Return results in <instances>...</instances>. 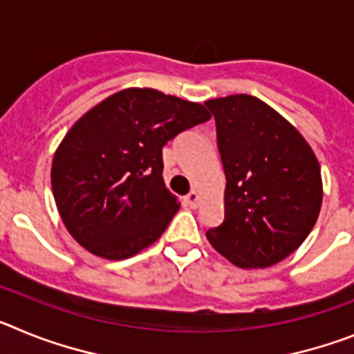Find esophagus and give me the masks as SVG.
<instances>
[{"mask_svg":"<svg viewBox=\"0 0 354 354\" xmlns=\"http://www.w3.org/2000/svg\"><path fill=\"white\" fill-rule=\"evenodd\" d=\"M184 204L189 205V207H192V209H195L196 205L200 204V193L196 192V189H192V192H189L186 196H184Z\"/></svg>","mask_w":354,"mask_h":354,"instance_id":"1","label":"esophagus"}]
</instances>
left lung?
<instances>
[{
  "mask_svg": "<svg viewBox=\"0 0 354 354\" xmlns=\"http://www.w3.org/2000/svg\"><path fill=\"white\" fill-rule=\"evenodd\" d=\"M216 120L227 186L225 220L207 230L243 270L278 264L301 246L323 204L321 167L303 134L248 93L205 101Z\"/></svg>",
  "mask_w": 354,
  "mask_h": 354,
  "instance_id": "obj_1",
  "label": "left lung"
}]
</instances>
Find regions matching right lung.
Segmentation results:
<instances>
[{
  "mask_svg": "<svg viewBox=\"0 0 354 354\" xmlns=\"http://www.w3.org/2000/svg\"><path fill=\"white\" fill-rule=\"evenodd\" d=\"M209 118L198 102L134 86L88 109L53 156V196L68 234L108 261L156 243L180 207L162 180V147Z\"/></svg>",
  "mask_w": 354,
  "mask_h": 354,
  "instance_id": "1",
  "label": "right lung"
}]
</instances>
